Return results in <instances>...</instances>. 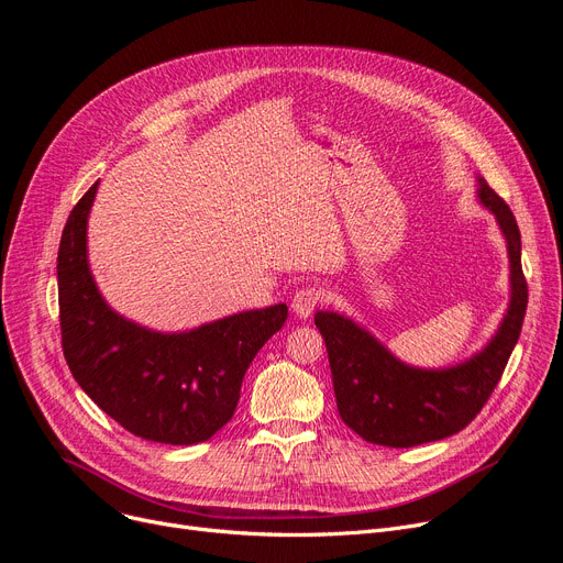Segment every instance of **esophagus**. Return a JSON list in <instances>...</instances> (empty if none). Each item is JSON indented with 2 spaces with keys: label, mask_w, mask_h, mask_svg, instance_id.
<instances>
[{
  "label": "esophagus",
  "mask_w": 563,
  "mask_h": 563,
  "mask_svg": "<svg viewBox=\"0 0 563 563\" xmlns=\"http://www.w3.org/2000/svg\"><path fill=\"white\" fill-rule=\"evenodd\" d=\"M324 299V291L322 287H314V285H308V287H301L295 291V297H291V310H295L297 317H310L312 310L322 303Z\"/></svg>",
  "instance_id": "34e87169"
}]
</instances>
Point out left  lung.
<instances>
[{
    "instance_id": "8db88e82",
    "label": "left lung",
    "mask_w": 563,
    "mask_h": 563,
    "mask_svg": "<svg viewBox=\"0 0 563 563\" xmlns=\"http://www.w3.org/2000/svg\"><path fill=\"white\" fill-rule=\"evenodd\" d=\"M478 200L495 213L510 260V303L483 352L444 371L411 368L347 317L314 314V327L327 342L340 419L365 442L409 449L451 437L476 419L501 379L529 299L522 241L516 216L485 179H478Z\"/></svg>"
}]
</instances>
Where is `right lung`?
I'll return each instance as SVG.
<instances>
[{"label":"right lung","mask_w":563,"mask_h":563,"mask_svg":"<svg viewBox=\"0 0 563 563\" xmlns=\"http://www.w3.org/2000/svg\"><path fill=\"white\" fill-rule=\"evenodd\" d=\"M96 181L73 207L59 241V327L68 368L110 419L150 442H207L236 409L243 375L287 320V306L230 314L184 333H156L117 314L87 264Z\"/></svg>","instance_id":"obj_1"}]
</instances>
